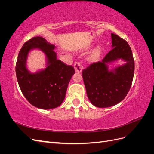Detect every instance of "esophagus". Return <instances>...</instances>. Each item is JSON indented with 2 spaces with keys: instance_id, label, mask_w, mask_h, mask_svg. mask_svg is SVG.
I'll use <instances>...</instances> for the list:
<instances>
[{
  "instance_id": "34e87169",
  "label": "esophagus",
  "mask_w": 154,
  "mask_h": 154,
  "mask_svg": "<svg viewBox=\"0 0 154 154\" xmlns=\"http://www.w3.org/2000/svg\"><path fill=\"white\" fill-rule=\"evenodd\" d=\"M74 69H75L76 72L78 73H81L83 70V66L82 65V63L80 62H76L74 65Z\"/></svg>"
}]
</instances>
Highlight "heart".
<instances>
[{"mask_svg": "<svg viewBox=\"0 0 154 154\" xmlns=\"http://www.w3.org/2000/svg\"><path fill=\"white\" fill-rule=\"evenodd\" d=\"M101 54V48L100 47H97L93 50L88 57V60L90 62H94L98 60Z\"/></svg>", "mask_w": 154, "mask_h": 154, "instance_id": "heart-1", "label": "heart"}]
</instances>
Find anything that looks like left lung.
<instances>
[{"mask_svg": "<svg viewBox=\"0 0 154 154\" xmlns=\"http://www.w3.org/2000/svg\"><path fill=\"white\" fill-rule=\"evenodd\" d=\"M112 49L101 62L90 65L83 70L82 76L87 95L96 107L106 108L122 101L132 85L134 60L127 42L111 33ZM122 59L125 63L112 69L109 65Z\"/></svg>", "mask_w": 154, "mask_h": 154, "instance_id": "left-lung-1", "label": "left lung"}]
</instances>
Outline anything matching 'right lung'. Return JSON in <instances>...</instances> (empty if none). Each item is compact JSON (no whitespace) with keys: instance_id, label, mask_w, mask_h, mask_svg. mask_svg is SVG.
<instances>
[{"instance_id":"1","label":"right lung","mask_w":154,"mask_h":154,"mask_svg":"<svg viewBox=\"0 0 154 154\" xmlns=\"http://www.w3.org/2000/svg\"><path fill=\"white\" fill-rule=\"evenodd\" d=\"M38 48L45 54L46 67L35 73L26 68V60L31 50ZM55 45L45 38L36 36L23 45L16 63V74L20 90L27 100L38 109H55L65 99L68 84L74 69L57 59Z\"/></svg>"}]
</instances>
